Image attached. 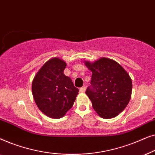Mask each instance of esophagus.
<instances>
[{"mask_svg": "<svg viewBox=\"0 0 155 155\" xmlns=\"http://www.w3.org/2000/svg\"><path fill=\"white\" fill-rule=\"evenodd\" d=\"M85 90H86L85 87H81V88L80 89V92H82V93H83V92H85Z\"/></svg>", "mask_w": 155, "mask_h": 155, "instance_id": "obj_1", "label": "esophagus"}]
</instances>
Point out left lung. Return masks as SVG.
<instances>
[{"label":"left lung","instance_id":"1","mask_svg":"<svg viewBox=\"0 0 155 155\" xmlns=\"http://www.w3.org/2000/svg\"><path fill=\"white\" fill-rule=\"evenodd\" d=\"M92 71L91 87L86 94L92 107L103 118H112L124 111L130 101L132 80L126 70L116 61L101 58L94 62L84 61Z\"/></svg>","mask_w":155,"mask_h":155}]
</instances>
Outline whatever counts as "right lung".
<instances>
[{"instance_id":"add662e5","label":"right lung","mask_w":155,"mask_h":155,"mask_svg":"<svg viewBox=\"0 0 155 155\" xmlns=\"http://www.w3.org/2000/svg\"><path fill=\"white\" fill-rule=\"evenodd\" d=\"M66 63L59 58L46 61L34 78L31 91L42 113L52 118L63 117L73 106L79 90L64 75Z\"/></svg>"}]
</instances>
